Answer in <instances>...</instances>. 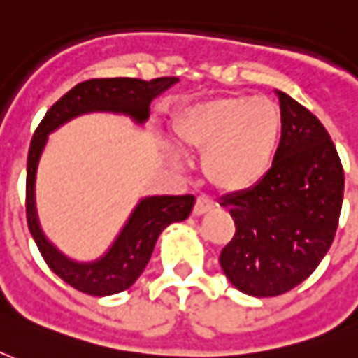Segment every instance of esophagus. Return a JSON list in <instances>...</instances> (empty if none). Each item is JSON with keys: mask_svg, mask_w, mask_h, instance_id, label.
I'll use <instances>...</instances> for the list:
<instances>
[{"mask_svg": "<svg viewBox=\"0 0 358 358\" xmlns=\"http://www.w3.org/2000/svg\"><path fill=\"white\" fill-rule=\"evenodd\" d=\"M214 206V203L208 197H197V203H195V206H193V214L195 216H203V214H206L210 208Z\"/></svg>", "mask_w": 358, "mask_h": 358, "instance_id": "1", "label": "esophagus"}]
</instances>
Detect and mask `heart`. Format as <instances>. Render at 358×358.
Segmentation results:
<instances>
[{
  "label": "heart",
  "instance_id": "heart-1",
  "mask_svg": "<svg viewBox=\"0 0 358 358\" xmlns=\"http://www.w3.org/2000/svg\"><path fill=\"white\" fill-rule=\"evenodd\" d=\"M171 127L182 152L203 155V174L216 189L243 193L273 169L282 115L267 98L224 96L182 110Z\"/></svg>",
  "mask_w": 358,
  "mask_h": 358
}]
</instances>
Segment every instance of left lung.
<instances>
[{
  "label": "left lung",
  "instance_id": "obj_1",
  "mask_svg": "<svg viewBox=\"0 0 358 358\" xmlns=\"http://www.w3.org/2000/svg\"><path fill=\"white\" fill-rule=\"evenodd\" d=\"M275 94L282 134L273 169L256 187L220 203L235 222L220 266L254 298L280 296L313 273L334 241L343 201V169L327 129L287 92Z\"/></svg>",
  "mask_w": 358,
  "mask_h": 358
}]
</instances>
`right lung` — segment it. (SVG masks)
<instances>
[{
    "label": "right lung",
    "instance_id": "right-lung-1",
    "mask_svg": "<svg viewBox=\"0 0 358 358\" xmlns=\"http://www.w3.org/2000/svg\"><path fill=\"white\" fill-rule=\"evenodd\" d=\"M178 78H157L152 81L132 78L89 79L52 104L34 134L28 153L26 178V216L28 227L47 266L79 292L89 296H112L132 287L152 258L159 235L174 222H184L192 214L193 195H150L142 197L129 214L125 226L102 256L91 262H78L60 252L45 235L39 224L36 203V180L39 159L43 155L49 134L85 113H115L144 125L150 117V104L163 94Z\"/></svg>",
    "mask_w": 358,
    "mask_h": 358
}]
</instances>
